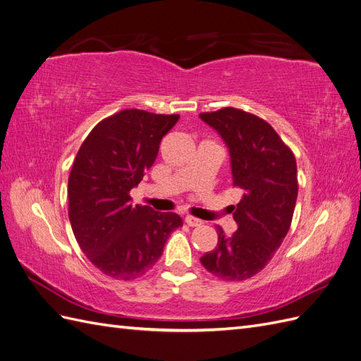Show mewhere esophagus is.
<instances>
[{"label": "esophagus", "mask_w": 361, "mask_h": 361, "mask_svg": "<svg viewBox=\"0 0 361 361\" xmlns=\"http://www.w3.org/2000/svg\"><path fill=\"white\" fill-rule=\"evenodd\" d=\"M185 223H187L190 227H197L202 224V221L199 220V218H194V216H187L185 218Z\"/></svg>", "instance_id": "esophagus-1"}]
</instances>
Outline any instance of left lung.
<instances>
[{"label":"left lung","mask_w":361,"mask_h":361,"mask_svg":"<svg viewBox=\"0 0 361 361\" xmlns=\"http://www.w3.org/2000/svg\"><path fill=\"white\" fill-rule=\"evenodd\" d=\"M231 150L233 185L243 199L232 206L238 231L216 226V247L200 257L212 276L241 281L256 276L276 255L292 223L298 195L293 152L267 120L233 106L200 113Z\"/></svg>","instance_id":"obj_1"}]
</instances>
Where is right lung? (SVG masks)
Instances as JSON below:
<instances>
[{
  "label": "right lung",
  "mask_w": 361,
  "mask_h": 361,
  "mask_svg": "<svg viewBox=\"0 0 361 361\" xmlns=\"http://www.w3.org/2000/svg\"><path fill=\"white\" fill-rule=\"evenodd\" d=\"M178 120L179 114L122 110L101 120L76 154L68 182L71 226L82 253L108 277L145 276L182 226L178 214L129 202Z\"/></svg>",
  "instance_id": "1"
}]
</instances>
